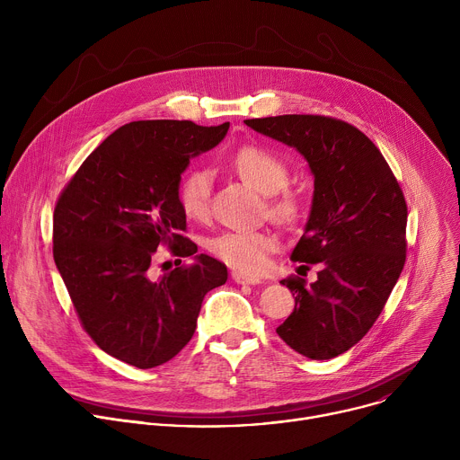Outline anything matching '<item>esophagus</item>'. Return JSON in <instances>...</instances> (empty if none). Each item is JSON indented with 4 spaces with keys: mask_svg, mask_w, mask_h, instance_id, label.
Wrapping results in <instances>:
<instances>
[{
    "mask_svg": "<svg viewBox=\"0 0 460 460\" xmlns=\"http://www.w3.org/2000/svg\"><path fill=\"white\" fill-rule=\"evenodd\" d=\"M233 280L236 284H249V286H256V284H261V279L258 277H251V275H245V273H238V271H233L231 273Z\"/></svg>",
    "mask_w": 460,
    "mask_h": 460,
    "instance_id": "34e87169",
    "label": "esophagus"
}]
</instances>
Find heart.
Listing matches in <instances>:
<instances>
[{"instance_id": "obj_1", "label": "heart", "mask_w": 460, "mask_h": 460, "mask_svg": "<svg viewBox=\"0 0 460 460\" xmlns=\"http://www.w3.org/2000/svg\"><path fill=\"white\" fill-rule=\"evenodd\" d=\"M233 171L249 185L272 194L270 213L280 222H293L300 215V202L291 190H280L288 181V167L275 155L260 147H242L231 158ZM213 178L208 169L189 171L178 187V202L187 218L202 220L209 215ZM277 236L268 231H227L209 242V249L227 266L258 275L268 266V254L275 251Z\"/></svg>"}]
</instances>
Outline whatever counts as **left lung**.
<instances>
[{"label":"left lung","mask_w":460,"mask_h":460,"mask_svg":"<svg viewBox=\"0 0 460 460\" xmlns=\"http://www.w3.org/2000/svg\"><path fill=\"white\" fill-rule=\"evenodd\" d=\"M243 123L296 149L314 178L309 218L291 260L318 264L320 271L309 286L304 279L280 282L291 289L295 311L277 333L296 353L330 360L371 330L402 273L404 194L375 144L346 121L284 114Z\"/></svg>","instance_id":"8db88e82"}]
</instances>
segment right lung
Returning <instances> with one entry per match:
<instances>
[{"mask_svg": "<svg viewBox=\"0 0 460 460\" xmlns=\"http://www.w3.org/2000/svg\"><path fill=\"white\" fill-rule=\"evenodd\" d=\"M229 121L144 119L116 128L82 164L54 209V261L91 339L140 369L165 364L192 339L204 296L227 268L180 233L178 202L190 158L217 147ZM160 243L193 264L153 279ZM182 247L180 248L179 245Z\"/></svg>", "mask_w": 460, "mask_h": 460, "instance_id": "1", "label": "right lung"}]
</instances>
